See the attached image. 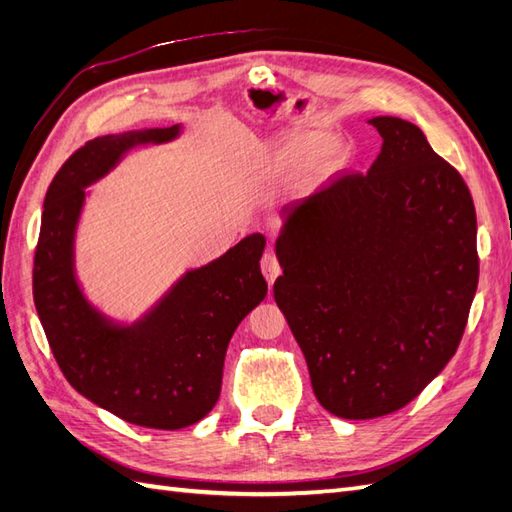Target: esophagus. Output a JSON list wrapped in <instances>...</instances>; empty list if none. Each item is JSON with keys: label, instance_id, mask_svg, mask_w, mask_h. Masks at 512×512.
I'll return each mask as SVG.
<instances>
[{"label": "esophagus", "instance_id": "esophagus-1", "mask_svg": "<svg viewBox=\"0 0 512 512\" xmlns=\"http://www.w3.org/2000/svg\"><path fill=\"white\" fill-rule=\"evenodd\" d=\"M262 273H264L268 284H275V279L281 275L279 259L273 253H264V257H262Z\"/></svg>", "mask_w": 512, "mask_h": 512}]
</instances>
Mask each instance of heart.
Instances as JSON below:
<instances>
[{
    "label": "heart",
    "instance_id": "obj_1",
    "mask_svg": "<svg viewBox=\"0 0 512 512\" xmlns=\"http://www.w3.org/2000/svg\"><path fill=\"white\" fill-rule=\"evenodd\" d=\"M321 134L317 129H292V132L281 136L270 160L279 173L295 171L306 165V171L312 176H330L345 165V147L339 140H325L321 143Z\"/></svg>",
    "mask_w": 512,
    "mask_h": 512
}]
</instances>
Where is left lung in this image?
<instances>
[{
    "label": "left lung",
    "mask_w": 512,
    "mask_h": 512,
    "mask_svg": "<svg viewBox=\"0 0 512 512\" xmlns=\"http://www.w3.org/2000/svg\"><path fill=\"white\" fill-rule=\"evenodd\" d=\"M383 149L286 206L275 301L314 396L345 420L394 413L447 365L480 279L477 217L460 171L422 129L376 116Z\"/></svg>",
    "instance_id": "left-lung-1"
}]
</instances>
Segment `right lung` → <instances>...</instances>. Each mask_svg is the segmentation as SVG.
<instances>
[{
  "mask_svg": "<svg viewBox=\"0 0 512 512\" xmlns=\"http://www.w3.org/2000/svg\"><path fill=\"white\" fill-rule=\"evenodd\" d=\"M178 127L94 138L63 162L43 202L32 295L54 361L68 383L125 422L184 429L209 413L222 389L226 347L264 301L266 239L248 235L209 266L191 270L145 321L107 323L85 301L72 270V239L85 191L123 151L167 143Z\"/></svg>",
  "mask_w": 512,
  "mask_h": 512,
  "instance_id": "right-lung-1",
  "label": "right lung"
}]
</instances>
